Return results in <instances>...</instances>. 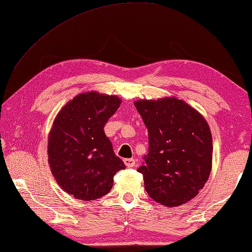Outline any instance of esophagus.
Listing matches in <instances>:
<instances>
[{
  "mask_svg": "<svg viewBox=\"0 0 252 252\" xmlns=\"http://www.w3.org/2000/svg\"><path fill=\"white\" fill-rule=\"evenodd\" d=\"M125 163L126 167H129V168H131V167H134L135 163H137V160L133 158H126L125 159Z\"/></svg>",
  "mask_w": 252,
  "mask_h": 252,
  "instance_id": "1",
  "label": "esophagus"
}]
</instances>
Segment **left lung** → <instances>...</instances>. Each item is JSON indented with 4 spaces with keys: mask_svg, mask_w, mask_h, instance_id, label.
<instances>
[{
    "mask_svg": "<svg viewBox=\"0 0 252 252\" xmlns=\"http://www.w3.org/2000/svg\"><path fill=\"white\" fill-rule=\"evenodd\" d=\"M148 129L149 149L138 169L154 201L178 206L204 187L212 168V134L205 119L182 99L134 103Z\"/></svg>",
    "mask_w": 252,
    "mask_h": 252,
    "instance_id": "obj_1",
    "label": "left lung"
}]
</instances>
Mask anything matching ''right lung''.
Instances as JSON below:
<instances>
[{
    "label": "right lung",
    "instance_id": "1",
    "mask_svg": "<svg viewBox=\"0 0 252 252\" xmlns=\"http://www.w3.org/2000/svg\"><path fill=\"white\" fill-rule=\"evenodd\" d=\"M121 101L89 92L79 94L56 117L48 139V161L56 182L83 201L104 196L126 165L113 151L104 126Z\"/></svg>",
    "mask_w": 252,
    "mask_h": 252
}]
</instances>
